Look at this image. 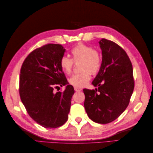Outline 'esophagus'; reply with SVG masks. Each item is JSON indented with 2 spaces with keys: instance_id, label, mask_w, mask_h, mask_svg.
Segmentation results:
<instances>
[{
  "instance_id": "esophagus-1",
  "label": "esophagus",
  "mask_w": 153,
  "mask_h": 153,
  "mask_svg": "<svg viewBox=\"0 0 153 153\" xmlns=\"http://www.w3.org/2000/svg\"><path fill=\"white\" fill-rule=\"evenodd\" d=\"M74 89L76 91H80L82 90V89L81 88V87H74Z\"/></svg>"
}]
</instances>
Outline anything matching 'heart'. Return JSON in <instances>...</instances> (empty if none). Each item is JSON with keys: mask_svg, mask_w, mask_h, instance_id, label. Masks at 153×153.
<instances>
[{"mask_svg": "<svg viewBox=\"0 0 153 153\" xmlns=\"http://www.w3.org/2000/svg\"><path fill=\"white\" fill-rule=\"evenodd\" d=\"M72 58L63 56L60 58L62 70L70 74L74 68V62L79 63V73L71 76L68 82L75 87H82L91 79V74H96L100 70L102 64V56L100 52L92 47L83 43H78L71 51Z\"/></svg>", "mask_w": 153, "mask_h": 153, "instance_id": "obj_1", "label": "heart"}]
</instances>
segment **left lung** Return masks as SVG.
I'll list each match as a JSON object with an SVG mask.
<instances>
[{
  "mask_svg": "<svg viewBox=\"0 0 153 153\" xmlns=\"http://www.w3.org/2000/svg\"><path fill=\"white\" fill-rule=\"evenodd\" d=\"M102 60L92 84L95 89H84V106L89 118L99 123L117 119L128 107L134 89L132 64L123 48L112 41H99Z\"/></svg>",
  "mask_w": 153,
  "mask_h": 153,
  "instance_id": "left-lung-1",
  "label": "left lung"
}]
</instances>
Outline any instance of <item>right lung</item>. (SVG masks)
Segmentation results:
<instances>
[{"instance_id": "add662e5", "label": "right lung", "mask_w": 153, "mask_h": 153, "mask_svg": "<svg viewBox=\"0 0 153 153\" xmlns=\"http://www.w3.org/2000/svg\"><path fill=\"white\" fill-rule=\"evenodd\" d=\"M65 51L59 44L45 45L30 53L20 70L22 102L31 118L45 128H58L68 118L73 86L68 85L63 92L53 91L68 83L60 65Z\"/></svg>"}]
</instances>
